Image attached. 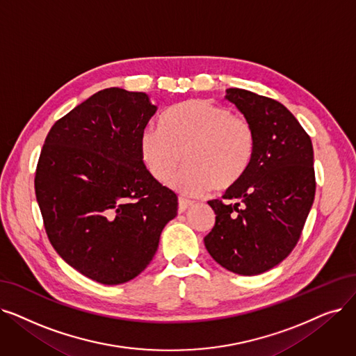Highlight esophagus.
Segmentation results:
<instances>
[{"instance_id": "esophagus-1", "label": "esophagus", "mask_w": 356, "mask_h": 356, "mask_svg": "<svg viewBox=\"0 0 356 356\" xmlns=\"http://www.w3.org/2000/svg\"><path fill=\"white\" fill-rule=\"evenodd\" d=\"M193 202L189 199H184V197H179V212H184L189 207H192Z\"/></svg>"}]
</instances>
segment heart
Returning <instances> with one entry per match:
<instances>
[{
  "instance_id": "heart-1",
  "label": "heart",
  "mask_w": 356,
  "mask_h": 356,
  "mask_svg": "<svg viewBox=\"0 0 356 356\" xmlns=\"http://www.w3.org/2000/svg\"><path fill=\"white\" fill-rule=\"evenodd\" d=\"M161 128L141 132V159L157 181L173 179L184 195L234 188L249 172L256 152V132L249 119L207 99H191L170 107Z\"/></svg>"
}]
</instances>
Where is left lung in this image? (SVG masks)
Listing matches in <instances>:
<instances>
[{
    "label": "left lung",
    "mask_w": 356,
    "mask_h": 356,
    "mask_svg": "<svg viewBox=\"0 0 356 356\" xmlns=\"http://www.w3.org/2000/svg\"><path fill=\"white\" fill-rule=\"evenodd\" d=\"M225 99L250 120L256 152L225 200L208 202L216 216L204 241L222 268L252 276L280 265L301 237L316 195L313 144L280 102L241 88H228Z\"/></svg>",
    "instance_id": "left-lung-1"
}]
</instances>
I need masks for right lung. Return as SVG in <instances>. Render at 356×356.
I'll list each match as a JSON object with an SVG mask.
<instances>
[{"label": "right lung", "instance_id": "obj_1", "mask_svg": "<svg viewBox=\"0 0 356 356\" xmlns=\"http://www.w3.org/2000/svg\"><path fill=\"white\" fill-rule=\"evenodd\" d=\"M157 111L145 92L104 88L55 122L35 192L56 253L90 280H134L177 215V196L147 170L140 136Z\"/></svg>", "mask_w": 356, "mask_h": 356}]
</instances>
